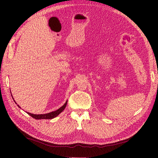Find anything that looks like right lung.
Returning a JSON list of instances; mask_svg holds the SVG:
<instances>
[{
	"label": "right lung",
	"mask_w": 158,
	"mask_h": 158,
	"mask_svg": "<svg viewBox=\"0 0 158 158\" xmlns=\"http://www.w3.org/2000/svg\"><path fill=\"white\" fill-rule=\"evenodd\" d=\"M66 104H67V102H66L63 105V106L61 107H60L59 109L56 110L55 111H52V112H51L49 113L43 114H31V113H28V112L27 113L29 114V115H30L31 117H32L33 118H35V119H51V118H53L56 117V116H58L59 114L64 109V108L66 106ZM17 106L20 108V107L18 105H17Z\"/></svg>",
	"instance_id": "add662e5"
}]
</instances>
